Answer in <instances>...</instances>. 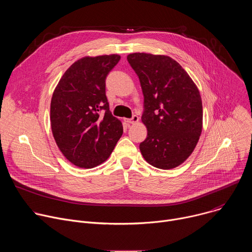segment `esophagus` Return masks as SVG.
Segmentation results:
<instances>
[{
	"label": "esophagus",
	"mask_w": 252,
	"mask_h": 252,
	"mask_svg": "<svg viewBox=\"0 0 252 252\" xmlns=\"http://www.w3.org/2000/svg\"><path fill=\"white\" fill-rule=\"evenodd\" d=\"M126 122L128 123V124H136L138 122V117L137 116H132L131 119H127V120H126Z\"/></svg>",
	"instance_id": "1"
}]
</instances>
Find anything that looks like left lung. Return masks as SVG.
Listing matches in <instances>:
<instances>
[{
  "instance_id": "1",
  "label": "left lung",
  "mask_w": 252,
  "mask_h": 252,
  "mask_svg": "<svg viewBox=\"0 0 252 252\" xmlns=\"http://www.w3.org/2000/svg\"><path fill=\"white\" fill-rule=\"evenodd\" d=\"M127 62L143 94L141 122L148 128L140 153L150 164L170 169L192 154L202 130V102L189 74L167 56L134 53Z\"/></svg>"
}]
</instances>
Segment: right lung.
<instances>
[{
    "instance_id": "1",
    "label": "right lung",
    "mask_w": 252,
    "mask_h": 252,
    "mask_svg": "<svg viewBox=\"0 0 252 252\" xmlns=\"http://www.w3.org/2000/svg\"><path fill=\"white\" fill-rule=\"evenodd\" d=\"M119 55L85 57L71 64L54 91L51 126L62 154L73 164L92 168L109 158L123 134L105 95V79Z\"/></svg>"
}]
</instances>
